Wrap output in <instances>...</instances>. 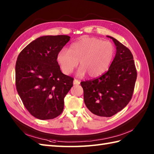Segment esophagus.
<instances>
[{"mask_svg": "<svg viewBox=\"0 0 154 154\" xmlns=\"http://www.w3.org/2000/svg\"><path fill=\"white\" fill-rule=\"evenodd\" d=\"M80 84V82L79 80H77L76 79H75L74 81H73V85H78Z\"/></svg>", "mask_w": 154, "mask_h": 154, "instance_id": "obj_1", "label": "esophagus"}]
</instances>
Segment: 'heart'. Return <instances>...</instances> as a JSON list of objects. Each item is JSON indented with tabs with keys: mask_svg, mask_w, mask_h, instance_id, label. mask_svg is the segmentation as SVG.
Wrapping results in <instances>:
<instances>
[{
	"mask_svg": "<svg viewBox=\"0 0 154 154\" xmlns=\"http://www.w3.org/2000/svg\"><path fill=\"white\" fill-rule=\"evenodd\" d=\"M115 47L110 41L96 38H85L72 44L69 50L63 48L57 52V61L63 73L69 75L77 66L79 76L87 73L95 77L105 72L112 62Z\"/></svg>",
	"mask_w": 154,
	"mask_h": 154,
	"instance_id": "obj_1",
	"label": "heart"
}]
</instances>
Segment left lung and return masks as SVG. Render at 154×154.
I'll list each match as a JSON object with an SVG mask.
<instances>
[{
  "mask_svg": "<svg viewBox=\"0 0 154 154\" xmlns=\"http://www.w3.org/2000/svg\"><path fill=\"white\" fill-rule=\"evenodd\" d=\"M116 53L106 73L81 82L84 102L91 112L110 117L122 110L131 100L137 78L133 55L128 48L111 36Z\"/></svg>",
  "mask_w": 154,
  "mask_h": 154,
  "instance_id": "8db88e82",
  "label": "left lung"
}]
</instances>
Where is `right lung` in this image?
<instances>
[{
  "mask_svg": "<svg viewBox=\"0 0 154 154\" xmlns=\"http://www.w3.org/2000/svg\"><path fill=\"white\" fill-rule=\"evenodd\" d=\"M69 40L67 35L40 37L18 55L16 90L26 109L36 119H53L63 112L73 78L62 73L56 56Z\"/></svg>",
  "mask_w": 154,
  "mask_h": 154,
  "instance_id": "add662e5",
  "label": "right lung"
}]
</instances>
